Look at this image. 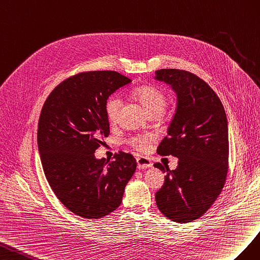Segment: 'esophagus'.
I'll return each mask as SVG.
<instances>
[{
  "label": "esophagus",
  "mask_w": 260,
  "mask_h": 260,
  "mask_svg": "<svg viewBox=\"0 0 260 260\" xmlns=\"http://www.w3.org/2000/svg\"><path fill=\"white\" fill-rule=\"evenodd\" d=\"M136 161H137V168L138 169H143L144 170V169H148V168H151L152 167L151 161L148 159V158L137 157Z\"/></svg>",
  "instance_id": "1"
}]
</instances>
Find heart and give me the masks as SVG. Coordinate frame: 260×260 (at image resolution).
Masks as SVG:
<instances>
[{
	"label": "heart",
	"instance_id": "b5f03b06",
	"mask_svg": "<svg viewBox=\"0 0 260 260\" xmlns=\"http://www.w3.org/2000/svg\"><path fill=\"white\" fill-rule=\"evenodd\" d=\"M136 97L144 106L148 113L163 112L167 106V95L161 89L154 86H144L136 90ZM122 107V98L118 94H112L108 98L105 110L108 120L111 123H115L120 114ZM151 135H136L129 138V143L138 150H146L148 145L152 140Z\"/></svg>",
	"mask_w": 260,
	"mask_h": 260
}]
</instances>
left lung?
I'll list each match as a JSON object with an SVG mask.
<instances>
[{"label": "left lung", "mask_w": 260, "mask_h": 260, "mask_svg": "<svg viewBox=\"0 0 260 260\" xmlns=\"http://www.w3.org/2000/svg\"><path fill=\"white\" fill-rule=\"evenodd\" d=\"M155 79L170 84L177 106L168 135L157 152L179 159L167 173L155 203L167 218L179 223L199 219L223 189L229 169V132L225 111L217 93L197 75L183 70L155 71Z\"/></svg>", "instance_id": "obj_1"}]
</instances>
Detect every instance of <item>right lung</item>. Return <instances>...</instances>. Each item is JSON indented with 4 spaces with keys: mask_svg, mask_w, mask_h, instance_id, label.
Returning a JSON list of instances; mask_svg holds the SVG:
<instances>
[{
    "mask_svg": "<svg viewBox=\"0 0 260 260\" xmlns=\"http://www.w3.org/2000/svg\"><path fill=\"white\" fill-rule=\"evenodd\" d=\"M131 79L114 71L81 72L51 91L41 109L38 148L43 172L58 200L73 213L99 219L122 203L136 170L131 153L95 159V149L110 134L105 106Z\"/></svg>",
    "mask_w": 260,
    "mask_h": 260,
    "instance_id": "right-lung-1",
    "label": "right lung"
}]
</instances>
